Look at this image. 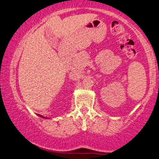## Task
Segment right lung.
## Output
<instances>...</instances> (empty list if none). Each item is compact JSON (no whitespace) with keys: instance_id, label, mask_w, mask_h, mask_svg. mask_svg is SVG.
Returning <instances> with one entry per match:
<instances>
[{"instance_id":"obj_1","label":"right lung","mask_w":159,"mask_h":159,"mask_svg":"<svg viewBox=\"0 0 159 159\" xmlns=\"http://www.w3.org/2000/svg\"><path fill=\"white\" fill-rule=\"evenodd\" d=\"M40 117H42V118H44V117H43V116H40Z\"/></svg>"}]
</instances>
